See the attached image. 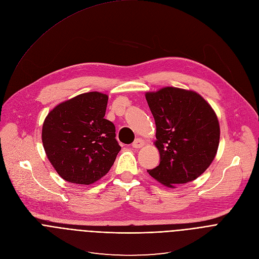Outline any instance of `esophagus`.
<instances>
[{
	"label": "esophagus",
	"mask_w": 259,
	"mask_h": 259,
	"mask_svg": "<svg viewBox=\"0 0 259 259\" xmlns=\"http://www.w3.org/2000/svg\"><path fill=\"white\" fill-rule=\"evenodd\" d=\"M145 145V141H143L142 139H136L133 144H132V147L134 149H139V148H142L143 146Z\"/></svg>",
	"instance_id": "1"
}]
</instances>
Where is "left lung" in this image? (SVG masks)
<instances>
[{
	"label": "left lung",
	"mask_w": 259,
	"mask_h": 259,
	"mask_svg": "<svg viewBox=\"0 0 259 259\" xmlns=\"http://www.w3.org/2000/svg\"><path fill=\"white\" fill-rule=\"evenodd\" d=\"M156 124L159 164L148 173L168 187L197 179L210 165L218 151V117L199 94L176 88L147 93Z\"/></svg>",
	"instance_id": "obj_1"
}]
</instances>
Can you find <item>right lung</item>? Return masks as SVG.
Segmentation results:
<instances>
[{
	"label": "right lung",
	"instance_id": "obj_1",
	"mask_svg": "<svg viewBox=\"0 0 259 259\" xmlns=\"http://www.w3.org/2000/svg\"><path fill=\"white\" fill-rule=\"evenodd\" d=\"M107 101L98 92L82 94L57 105L46 117L44 148L65 181L89 185L112 166L120 147L114 125L104 118Z\"/></svg>",
	"mask_w": 259,
	"mask_h": 259
}]
</instances>
